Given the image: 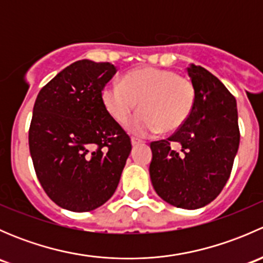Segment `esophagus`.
<instances>
[{
  "label": "esophagus",
  "mask_w": 263,
  "mask_h": 263,
  "mask_svg": "<svg viewBox=\"0 0 263 263\" xmlns=\"http://www.w3.org/2000/svg\"><path fill=\"white\" fill-rule=\"evenodd\" d=\"M131 142H132V146H137V145H141L142 144V140L136 139V137H132Z\"/></svg>",
  "instance_id": "obj_1"
}]
</instances>
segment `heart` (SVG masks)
Listing matches in <instances>:
<instances>
[{"label":"heart","mask_w":263,"mask_h":263,"mask_svg":"<svg viewBox=\"0 0 263 263\" xmlns=\"http://www.w3.org/2000/svg\"><path fill=\"white\" fill-rule=\"evenodd\" d=\"M193 82L173 70L137 68L119 82H109L102 90V102L118 123L128 119L140 102L141 112L127 123L135 135L146 136L163 129L173 132L187 122L195 107Z\"/></svg>","instance_id":"heart-1"}]
</instances>
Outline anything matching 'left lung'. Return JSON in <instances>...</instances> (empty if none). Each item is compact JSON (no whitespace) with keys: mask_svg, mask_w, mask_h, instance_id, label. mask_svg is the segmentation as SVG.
<instances>
[{"mask_svg":"<svg viewBox=\"0 0 263 263\" xmlns=\"http://www.w3.org/2000/svg\"><path fill=\"white\" fill-rule=\"evenodd\" d=\"M187 71L196 89L195 107L171 137L151 142L148 171L164 201L195 210L214 201L227 184L240 134L237 102L224 84L201 66Z\"/></svg>","mask_w":263,"mask_h":263,"instance_id":"1","label":"left lung"}]
</instances>
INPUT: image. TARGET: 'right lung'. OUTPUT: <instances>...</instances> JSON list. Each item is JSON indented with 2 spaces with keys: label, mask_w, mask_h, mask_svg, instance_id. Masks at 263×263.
Wrapping results in <instances>:
<instances>
[{
  "label": "right lung",
  "mask_w": 263,
  "mask_h": 263,
  "mask_svg": "<svg viewBox=\"0 0 263 263\" xmlns=\"http://www.w3.org/2000/svg\"><path fill=\"white\" fill-rule=\"evenodd\" d=\"M109 62L76 61L44 85L33 108L29 148L44 192L66 210L107 202L119 183L131 139L102 102Z\"/></svg>",
  "instance_id": "add662e5"
}]
</instances>
